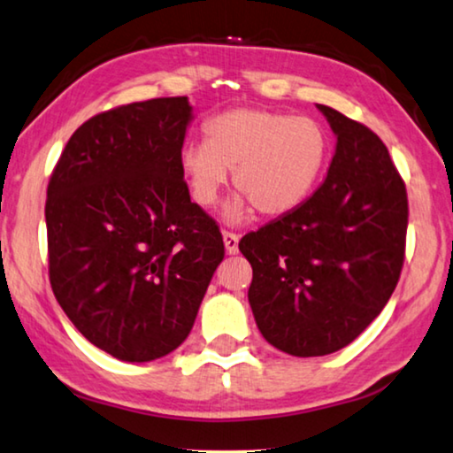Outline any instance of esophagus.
Wrapping results in <instances>:
<instances>
[{
	"instance_id": "esophagus-1",
	"label": "esophagus",
	"mask_w": 453,
	"mask_h": 453,
	"mask_svg": "<svg viewBox=\"0 0 453 453\" xmlns=\"http://www.w3.org/2000/svg\"><path fill=\"white\" fill-rule=\"evenodd\" d=\"M238 242L240 238L232 232H224V244H226V252L227 254H235L238 252Z\"/></svg>"
}]
</instances>
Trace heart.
I'll return each instance as SVG.
<instances>
[{"instance_id":"b5f03b06","label":"heart","mask_w":453,"mask_h":453,"mask_svg":"<svg viewBox=\"0 0 453 453\" xmlns=\"http://www.w3.org/2000/svg\"><path fill=\"white\" fill-rule=\"evenodd\" d=\"M205 145L180 151V172L195 203L213 207L227 184V170L242 193L226 207L227 221H242L252 207L285 215L311 195L330 156L324 127L310 117L269 108H232L205 123Z\"/></svg>"}]
</instances>
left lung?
<instances>
[{"instance_id":"left-lung-1","label":"left lung","mask_w":453,"mask_h":453,"mask_svg":"<svg viewBox=\"0 0 453 453\" xmlns=\"http://www.w3.org/2000/svg\"><path fill=\"white\" fill-rule=\"evenodd\" d=\"M336 137L326 178L293 211L240 240L266 342L320 357L353 342L384 310L404 263L409 203L381 139L316 104Z\"/></svg>"}]
</instances>
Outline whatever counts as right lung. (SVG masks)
Masks as SVG:
<instances>
[{"instance_id":"1","label":"right lung","mask_w":453,"mask_h":453,"mask_svg":"<svg viewBox=\"0 0 453 453\" xmlns=\"http://www.w3.org/2000/svg\"><path fill=\"white\" fill-rule=\"evenodd\" d=\"M193 119L187 96L96 114L50 176V288L73 326L120 361L180 347L224 260L219 227L190 203L178 164Z\"/></svg>"}]
</instances>
